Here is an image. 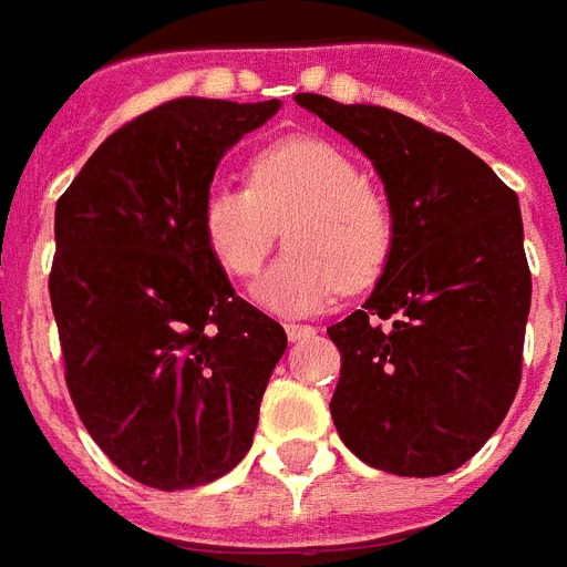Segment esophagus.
<instances>
[{"label":"esophagus","instance_id":"esophagus-1","mask_svg":"<svg viewBox=\"0 0 567 567\" xmlns=\"http://www.w3.org/2000/svg\"><path fill=\"white\" fill-rule=\"evenodd\" d=\"M284 328H287L289 342H298V339H307L316 333V328H310V324H296V321H289V324H284Z\"/></svg>","mask_w":567,"mask_h":567}]
</instances>
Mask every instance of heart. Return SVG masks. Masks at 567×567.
<instances>
[{"instance_id":"b5f03b06","label":"heart","mask_w":567,"mask_h":567,"mask_svg":"<svg viewBox=\"0 0 567 567\" xmlns=\"http://www.w3.org/2000/svg\"><path fill=\"white\" fill-rule=\"evenodd\" d=\"M284 225L287 251L257 284L262 307L316 312L346 289L371 287L395 248L389 198L346 148L321 137L275 140L248 163V184H213L202 234L225 275L251 280Z\"/></svg>"}]
</instances>
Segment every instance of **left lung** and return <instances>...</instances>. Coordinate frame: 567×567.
I'll return each mask as SVG.
<instances>
[{
	"label": "left lung",
	"instance_id": "8db88e82",
	"mask_svg": "<svg viewBox=\"0 0 567 567\" xmlns=\"http://www.w3.org/2000/svg\"><path fill=\"white\" fill-rule=\"evenodd\" d=\"M296 102L378 169L395 248L371 298L328 337L330 415L371 468L439 477L486 445L520 383L529 266L518 196L454 137L378 104Z\"/></svg>",
	"mask_w": 567,
	"mask_h": 567
}]
</instances>
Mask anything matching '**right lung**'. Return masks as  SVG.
<instances>
[{
	"label": "right lung",
	"mask_w": 567,
	"mask_h": 567,
	"mask_svg": "<svg viewBox=\"0 0 567 567\" xmlns=\"http://www.w3.org/2000/svg\"><path fill=\"white\" fill-rule=\"evenodd\" d=\"M278 107L161 104L113 131L54 207L66 389L104 456L143 486H205L255 439L287 333L234 292L202 202L221 155Z\"/></svg>",
	"instance_id": "right-lung-1"
}]
</instances>
